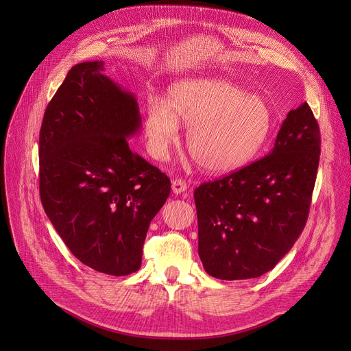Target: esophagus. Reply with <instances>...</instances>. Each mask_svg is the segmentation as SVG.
<instances>
[{"instance_id":"esophagus-1","label":"esophagus","mask_w":351,"mask_h":351,"mask_svg":"<svg viewBox=\"0 0 351 351\" xmlns=\"http://www.w3.org/2000/svg\"><path fill=\"white\" fill-rule=\"evenodd\" d=\"M188 183L183 180V179H175L173 182H172V191H173V193H183V192H186L188 191Z\"/></svg>"}]
</instances>
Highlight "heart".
I'll list each match as a JSON object with an SVG mask.
<instances>
[{
    "mask_svg": "<svg viewBox=\"0 0 351 351\" xmlns=\"http://www.w3.org/2000/svg\"><path fill=\"white\" fill-rule=\"evenodd\" d=\"M188 126L186 143L202 169L223 173L242 168L265 146L273 125L269 104L229 81L189 78L173 84L169 102L152 98L145 115V136L155 159L168 158Z\"/></svg>",
    "mask_w": 351,
    "mask_h": 351,
    "instance_id": "heart-1",
    "label": "heart"
}]
</instances>
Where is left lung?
I'll return each mask as SVG.
<instances>
[{"label": "left lung", "mask_w": 351, "mask_h": 351, "mask_svg": "<svg viewBox=\"0 0 351 351\" xmlns=\"http://www.w3.org/2000/svg\"><path fill=\"white\" fill-rule=\"evenodd\" d=\"M320 143L304 102L287 114L269 155L195 189L199 256L208 274L254 279L280 262L306 226Z\"/></svg>", "instance_id": "8db88e82"}]
</instances>
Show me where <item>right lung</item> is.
Listing matches in <instances>:
<instances>
[{
	"mask_svg": "<svg viewBox=\"0 0 351 351\" xmlns=\"http://www.w3.org/2000/svg\"><path fill=\"white\" fill-rule=\"evenodd\" d=\"M102 71V61L73 65L45 109L40 196L80 262L126 276L141 267L147 229L171 180L131 149L126 138L141 129L136 98Z\"/></svg>",
	"mask_w": 351,
	"mask_h": 351,
	"instance_id": "add662e5",
	"label": "right lung"
}]
</instances>
